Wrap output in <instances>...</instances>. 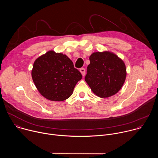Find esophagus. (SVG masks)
I'll use <instances>...</instances> for the list:
<instances>
[{"mask_svg": "<svg viewBox=\"0 0 158 158\" xmlns=\"http://www.w3.org/2000/svg\"><path fill=\"white\" fill-rule=\"evenodd\" d=\"M80 72L81 73L82 76H84V75L85 74V69L84 68H81L80 69Z\"/></svg>", "mask_w": 158, "mask_h": 158, "instance_id": "34e87169", "label": "esophagus"}]
</instances>
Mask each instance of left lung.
<instances>
[{
    "label": "left lung",
    "instance_id": "1",
    "mask_svg": "<svg viewBox=\"0 0 158 158\" xmlns=\"http://www.w3.org/2000/svg\"><path fill=\"white\" fill-rule=\"evenodd\" d=\"M85 81L92 91L100 98L116 94L123 85L126 65L120 58L110 52H94L89 57Z\"/></svg>",
    "mask_w": 158,
    "mask_h": 158
}]
</instances>
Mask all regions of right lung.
I'll return each instance as SVG.
<instances>
[{"label": "right lung", "instance_id": "right-lung-1", "mask_svg": "<svg viewBox=\"0 0 158 158\" xmlns=\"http://www.w3.org/2000/svg\"><path fill=\"white\" fill-rule=\"evenodd\" d=\"M32 77L44 98L62 101L72 95L76 84L82 76L66 55L51 51L35 60Z\"/></svg>", "mask_w": 158, "mask_h": 158}]
</instances>
